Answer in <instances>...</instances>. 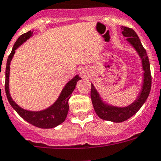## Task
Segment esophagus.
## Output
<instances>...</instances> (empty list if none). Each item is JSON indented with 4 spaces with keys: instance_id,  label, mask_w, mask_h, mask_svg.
I'll list each match as a JSON object with an SVG mask.
<instances>
[{
    "instance_id": "obj_1",
    "label": "esophagus",
    "mask_w": 161,
    "mask_h": 161,
    "mask_svg": "<svg viewBox=\"0 0 161 161\" xmlns=\"http://www.w3.org/2000/svg\"><path fill=\"white\" fill-rule=\"evenodd\" d=\"M80 74H81V76H82V77H86V76L87 75L86 72V70H82L80 72Z\"/></svg>"
}]
</instances>
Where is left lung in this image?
<instances>
[{
	"label": "left lung",
	"mask_w": 161,
	"mask_h": 161,
	"mask_svg": "<svg viewBox=\"0 0 161 161\" xmlns=\"http://www.w3.org/2000/svg\"><path fill=\"white\" fill-rule=\"evenodd\" d=\"M122 34L124 37H127L126 42L136 51L141 59L143 79L142 85V86L140 90L139 93L137 96L136 99L130 104L124 107H119L104 101L93 83H91V93H90L93 108L97 115L102 119L113 123L124 122L138 112L149 97L151 90V83H152L149 57L146 53V49L142 46L138 34L133 29L126 26H122Z\"/></svg>",
	"instance_id": "1"
}]
</instances>
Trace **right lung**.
Here are the masks:
<instances>
[{"label":"right lung","mask_w":161,"mask_h":161,"mask_svg":"<svg viewBox=\"0 0 161 161\" xmlns=\"http://www.w3.org/2000/svg\"><path fill=\"white\" fill-rule=\"evenodd\" d=\"M33 35L32 31H28L25 34H22L14 45L10 55L8 57L7 64H6L5 70V93L7 96L8 101L10 103L11 106L15 109V112L22 117L26 122L30 123L32 125L39 128H53L58 125L64 122L65 119L68 115V110H69V100L71 94L75 89L76 84L81 78L79 75H76L74 78L71 79L69 82H67L66 85L62 90L60 96L57 99V101L48 107L47 108L43 109L41 111H30L23 108L19 106L15 101L12 100L11 97L10 91H9V75H10V64L14 54L15 53V49H18L22 44L27 41L28 39Z\"/></svg>","instance_id":"add662e5"}]
</instances>
